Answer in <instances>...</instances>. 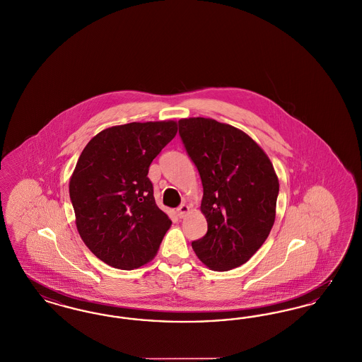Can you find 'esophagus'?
I'll return each mask as SVG.
<instances>
[{
    "label": "esophagus",
    "mask_w": 362,
    "mask_h": 362,
    "mask_svg": "<svg viewBox=\"0 0 362 362\" xmlns=\"http://www.w3.org/2000/svg\"><path fill=\"white\" fill-rule=\"evenodd\" d=\"M189 207L186 205V204H182L180 206L176 209V213H177V216L180 217V218H183V217H186V214L189 213Z\"/></svg>",
    "instance_id": "34e87169"
}]
</instances>
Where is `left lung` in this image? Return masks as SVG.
<instances>
[{"label":"left lung","mask_w":362,"mask_h":362,"mask_svg":"<svg viewBox=\"0 0 362 362\" xmlns=\"http://www.w3.org/2000/svg\"><path fill=\"white\" fill-rule=\"evenodd\" d=\"M179 134L204 186L207 232L191 243L192 250L211 270L239 267L274 225L279 191L274 167L252 138L230 124L180 119Z\"/></svg>","instance_id":"8db88e82"}]
</instances>
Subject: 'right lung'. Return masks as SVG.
I'll use <instances>...</instances> for the list:
<instances>
[{
	"instance_id": "right-lung-1",
	"label": "right lung",
	"mask_w": 362,
	"mask_h": 362,
	"mask_svg": "<svg viewBox=\"0 0 362 362\" xmlns=\"http://www.w3.org/2000/svg\"><path fill=\"white\" fill-rule=\"evenodd\" d=\"M173 121L108 127L86 144L70 177L77 230L104 263L133 270L155 258L173 221L160 210L149 165L176 136Z\"/></svg>"
}]
</instances>
